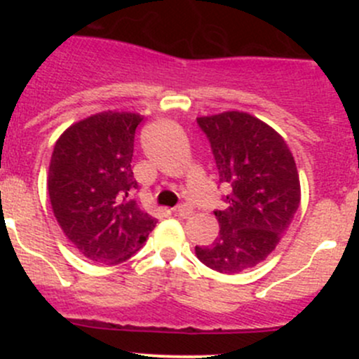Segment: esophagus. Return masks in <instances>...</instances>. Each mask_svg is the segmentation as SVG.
<instances>
[{
  "label": "esophagus",
  "mask_w": 359,
  "mask_h": 359,
  "mask_svg": "<svg viewBox=\"0 0 359 359\" xmlns=\"http://www.w3.org/2000/svg\"><path fill=\"white\" fill-rule=\"evenodd\" d=\"M175 212L179 214L180 217H184V219H185V217H191L192 216L194 209H192V205H189V204H180L179 208L175 209Z\"/></svg>",
  "instance_id": "obj_1"
}]
</instances>
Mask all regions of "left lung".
Here are the masks:
<instances>
[{
    "label": "left lung",
    "mask_w": 359,
    "mask_h": 359,
    "mask_svg": "<svg viewBox=\"0 0 359 359\" xmlns=\"http://www.w3.org/2000/svg\"><path fill=\"white\" fill-rule=\"evenodd\" d=\"M208 137L228 208L214 211L219 236L196 255L221 273L263 262L287 231L300 204L295 160L273 128L240 111L197 118Z\"/></svg>",
    "instance_id": "8db88e82"
}]
</instances>
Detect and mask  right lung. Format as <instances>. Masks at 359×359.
I'll list each match as a JSON object with an SVG mask.
<instances>
[{"instance_id": "1", "label": "right lung", "mask_w": 359, "mask_h": 359, "mask_svg": "<svg viewBox=\"0 0 359 359\" xmlns=\"http://www.w3.org/2000/svg\"><path fill=\"white\" fill-rule=\"evenodd\" d=\"M135 113L94 114L62 133L48 168V196L62 231L86 258L126 262L156 221L135 199Z\"/></svg>"}]
</instances>
